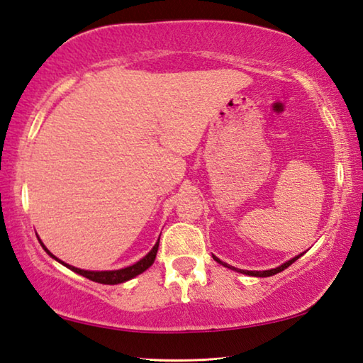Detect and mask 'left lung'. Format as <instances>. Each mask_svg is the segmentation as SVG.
I'll return each mask as SVG.
<instances>
[{
    "instance_id": "obj_1",
    "label": "left lung",
    "mask_w": 363,
    "mask_h": 363,
    "mask_svg": "<svg viewBox=\"0 0 363 363\" xmlns=\"http://www.w3.org/2000/svg\"><path fill=\"white\" fill-rule=\"evenodd\" d=\"M301 256H303V253L298 255V256H294V257H291L290 261H286V262H284V264H280L279 267H275V269H269V270H243V269H237V267H233V266H229V264H227V262H223V261H220L219 257H216V256H213V259L216 261V262H219L220 266H224V267H227V269H232V270H237V272L245 274V275H250V277H272V275L281 272V270H285L288 266H291V264H293L294 261H296V259H299Z\"/></svg>"
}]
</instances>
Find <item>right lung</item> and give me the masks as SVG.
Listing matches in <instances>:
<instances>
[{
	"label": "right lung",
	"mask_w": 363,
	"mask_h": 363,
	"mask_svg": "<svg viewBox=\"0 0 363 363\" xmlns=\"http://www.w3.org/2000/svg\"><path fill=\"white\" fill-rule=\"evenodd\" d=\"M38 240H40V238H38ZM40 243H41L43 250H45L46 253L52 257V259H56L57 262L62 264V266L69 267L70 270H73V272L83 275V277L93 280V281H97V284L116 285V284H123V281H128V280L134 279V277H136V275L143 274L144 270H147V269H149V267L152 266L153 261H155V257H157L160 238L157 240V243L153 245V248L149 251V253H147V255L143 257V259H139L136 264H133V266H128V267H123V269H116V270H84V269L73 267V266H70V264L60 261L59 257L54 256V255L51 253V251H49V250L45 247V243H43L41 240H40Z\"/></svg>",
	"instance_id": "right-lung-1"
}]
</instances>
